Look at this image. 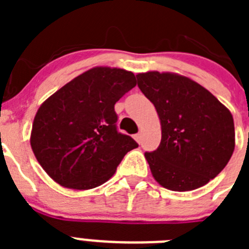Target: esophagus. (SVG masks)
Wrapping results in <instances>:
<instances>
[{"label": "esophagus", "mask_w": 249, "mask_h": 249, "mask_svg": "<svg viewBox=\"0 0 249 249\" xmlns=\"http://www.w3.org/2000/svg\"><path fill=\"white\" fill-rule=\"evenodd\" d=\"M133 137H135V140L137 141V143H141V138H142V135H141V133H137V135H135Z\"/></svg>", "instance_id": "obj_1"}]
</instances>
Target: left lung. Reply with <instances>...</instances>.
<instances>
[{"mask_svg": "<svg viewBox=\"0 0 249 249\" xmlns=\"http://www.w3.org/2000/svg\"><path fill=\"white\" fill-rule=\"evenodd\" d=\"M136 77L142 93L156 107L162 128L158 148L144 153L153 178L177 192L208 183L234 151L230 109L188 77L158 71Z\"/></svg>", "mask_w": 249, "mask_h": 249, "instance_id": "left-lung-1", "label": "left lung"}]
</instances>
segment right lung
I'll return each instance as SVG.
<instances>
[{"label":"right lung","instance_id":"1","mask_svg":"<svg viewBox=\"0 0 249 249\" xmlns=\"http://www.w3.org/2000/svg\"><path fill=\"white\" fill-rule=\"evenodd\" d=\"M136 86L122 68L93 67L48 97L35 116L31 147L54 182L91 190L107 182L135 140L117 131L114 105Z\"/></svg>","mask_w":249,"mask_h":249}]
</instances>
